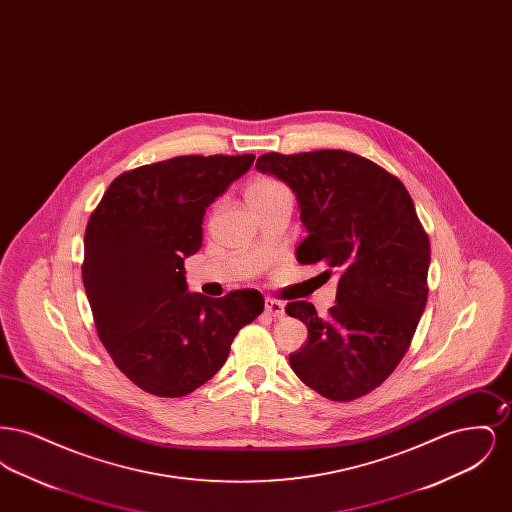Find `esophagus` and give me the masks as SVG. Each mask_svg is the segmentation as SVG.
<instances>
[{"mask_svg":"<svg viewBox=\"0 0 512 512\" xmlns=\"http://www.w3.org/2000/svg\"><path fill=\"white\" fill-rule=\"evenodd\" d=\"M265 311H267V315L274 318H282L286 315V313H284V303H282V301H276V299H272V297L265 299Z\"/></svg>","mask_w":512,"mask_h":512,"instance_id":"esophagus-1","label":"esophagus"}]
</instances>
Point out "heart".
<instances>
[{
    "label": "heart",
    "instance_id": "obj_1",
    "mask_svg": "<svg viewBox=\"0 0 512 512\" xmlns=\"http://www.w3.org/2000/svg\"><path fill=\"white\" fill-rule=\"evenodd\" d=\"M278 197H292V195L280 180L270 176H257L245 188V199L251 205V209L268 201H274Z\"/></svg>",
    "mask_w": 512,
    "mask_h": 512
}]
</instances>
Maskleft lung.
Wrapping results in <instances>:
<instances>
[{
    "instance_id": "left-lung-1",
    "label": "left lung",
    "mask_w": 512,
    "mask_h": 512,
    "mask_svg": "<svg viewBox=\"0 0 512 512\" xmlns=\"http://www.w3.org/2000/svg\"><path fill=\"white\" fill-rule=\"evenodd\" d=\"M255 167L295 194L307 232L297 261L338 274L328 317L307 301L286 305L309 330L293 372L332 401L366 395L399 365L426 307L430 242L413 199L399 178L343 149L265 153Z\"/></svg>"
}]
</instances>
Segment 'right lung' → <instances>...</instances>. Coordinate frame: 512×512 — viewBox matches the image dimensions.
Wrapping results in <instances>:
<instances>
[{"label":"right lung","mask_w":512,"mask_h":512,"mask_svg":"<svg viewBox=\"0 0 512 512\" xmlns=\"http://www.w3.org/2000/svg\"><path fill=\"white\" fill-rule=\"evenodd\" d=\"M255 155H182L117 176L84 234L82 282L115 365L138 388L182 397L211 380L230 345L263 313L257 290L188 292L184 259L203 215Z\"/></svg>","instance_id":"1"}]
</instances>
